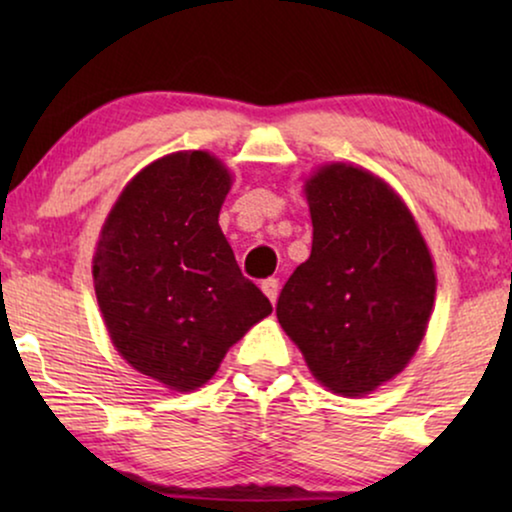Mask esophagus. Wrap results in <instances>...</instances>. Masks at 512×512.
<instances>
[{"label":"esophagus","mask_w":512,"mask_h":512,"mask_svg":"<svg viewBox=\"0 0 512 512\" xmlns=\"http://www.w3.org/2000/svg\"><path fill=\"white\" fill-rule=\"evenodd\" d=\"M261 289H263L265 296L270 298V303H275V300H277V293H279V279H275V277H268V279H265V282L261 284Z\"/></svg>","instance_id":"1"}]
</instances>
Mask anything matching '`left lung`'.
Returning <instances> with one entry per match:
<instances>
[{"label":"left lung","mask_w":512,"mask_h":512,"mask_svg":"<svg viewBox=\"0 0 512 512\" xmlns=\"http://www.w3.org/2000/svg\"><path fill=\"white\" fill-rule=\"evenodd\" d=\"M312 254L277 319L335 394L363 396L401 373L422 342L436 275L401 198L366 170L328 165L307 181Z\"/></svg>","instance_id":"left-lung-1"}]
</instances>
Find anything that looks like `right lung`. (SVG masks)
<instances>
[{
	"mask_svg": "<svg viewBox=\"0 0 512 512\" xmlns=\"http://www.w3.org/2000/svg\"><path fill=\"white\" fill-rule=\"evenodd\" d=\"M228 170L205 151L172 153L125 186L97 242L104 324L139 373L191 391L272 312L219 228Z\"/></svg>",
	"mask_w": 512,
	"mask_h": 512,
	"instance_id": "add662e5",
	"label": "right lung"
}]
</instances>
